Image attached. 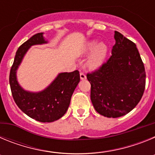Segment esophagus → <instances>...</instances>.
Instances as JSON below:
<instances>
[{
    "instance_id": "esophagus-1",
    "label": "esophagus",
    "mask_w": 155,
    "mask_h": 155,
    "mask_svg": "<svg viewBox=\"0 0 155 155\" xmlns=\"http://www.w3.org/2000/svg\"><path fill=\"white\" fill-rule=\"evenodd\" d=\"M80 78L81 80H84V79H86V74L84 73H83V72H81L80 74Z\"/></svg>"
}]
</instances>
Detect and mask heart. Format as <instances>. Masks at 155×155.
Masks as SVG:
<instances>
[{"mask_svg":"<svg viewBox=\"0 0 155 155\" xmlns=\"http://www.w3.org/2000/svg\"><path fill=\"white\" fill-rule=\"evenodd\" d=\"M84 51L85 53H90L93 51L87 60V65L90 69H96L99 68L105 61L108 49L106 45L102 42L97 45L96 41H92L86 45Z\"/></svg>","mask_w":155,"mask_h":155,"instance_id":"obj_1","label":"heart"}]
</instances>
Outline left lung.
<instances>
[{
	"instance_id": "8db88e82",
	"label": "left lung",
	"mask_w": 155,
	"mask_h": 155,
	"mask_svg": "<svg viewBox=\"0 0 155 155\" xmlns=\"http://www.w3.org/2000/svg\"><path fill=\"white\" fill-rule=\"evenodd\" d=\"M112 56L87 74L94 109L109 118L127 114L143 96L146 72L136 44L115 31Z\"/></svg>"
}]
</instances>
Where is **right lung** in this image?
<instances>
[{
    "label": "right lung",
    "instance_id": "obj_1",
    "mask_svg": "<svg viewBox=\"0 0 155 155\" xmlns=\"http://www.w3.org/2000/svg\"><path fill=\"white\" fill-rule=\"evenodd\" d=\"M42 33H37L19 46L16 52L9 75L12 96L18 108L31 118L42 123L59 120L69 107L74 91L80 81L78 70L61 73L47 88L39 93L25 91L16 79V70L31 46L46 43Z\"/></svg>",
    "mask_w": 155,
    "mask_h": 155
}]
</instances>
